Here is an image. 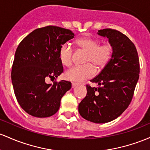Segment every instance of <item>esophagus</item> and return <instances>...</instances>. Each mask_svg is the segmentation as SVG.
I'll use <instances>...</instances> for the list:
<instances>
[{"label": "esophagus", "mask_w": 150, "mask_h": 150, "mask_svg": "<svg viewBox=\"0 0 150 150\" xmlns=\"http://www.w3.org/2000/svg\"><path fill=\"white\" fill-rule=\"evenodd\" d=\"M77 85H78V84H77L76 83H72V84H71L72 88H75V87H76Z\"/></svg>", "instance_id": "esophagus-1"}]
</instances>
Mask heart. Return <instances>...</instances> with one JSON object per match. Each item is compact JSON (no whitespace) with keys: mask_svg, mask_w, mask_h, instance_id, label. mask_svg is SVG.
<instances>
[{"mask_svg":"<svg viewBox=\"0 0 150 150\" xmlns=\"http://www.w3.org/2000/svg\"><path fill=\"white\" fill-rule=\"evenodd\" d=\"M76 44L79 47L87 52L85 63L88 64L69 69L65 72V77L71 81L81 82L96 74V68L93 64L99 69L106 66L112 58L113 47L110 44L100 45V40L91 37L79 38L77 40ZM73 54L74 50L70 44L64 43L62 45L59 57L64 65L69 67L71 64Z\"/></svg>","mask_w":150,"mask_h":150,"instance_id":"1","label":"heart"}]
</instances>
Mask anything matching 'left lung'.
<instances>
[{
    "label": "left lung",
    "mask_w": 150,
    "mask_h": 150,
    "mask_svg": "<svg viewBox=\"0 0 150 150\" xmlns=\"http://www.w3.org/2000/svg\"><path fill=\"white\" fill-rule=\"evenodd\" d=\"M98 34L108 38L113 54L100 74L91 80L98 87L86 85V96L79 105V112L86 120L105 123L117 118L130 103L139 79V62L133 42L120 31L106 28Z\"/></svg>",
    "instance_id": "left-lung-1"
}]
</instances>
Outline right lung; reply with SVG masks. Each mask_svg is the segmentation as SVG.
<instances>
[{"label": "right lung", "mask_w": 150, "mask_h": 150, "mask_svg": "<svg viewBox=\"0 0 150 150\" xmlns=\"http://www.w3.org/2000/svg\"><path fill=\"white\" fill-rule=\"evenodd\" d=\"M74 38L70 30L48 25L35 30L18 45L12 67V83L18 103L30 115L47 117L58 111L62 96L71 87L69 81H56L64 71L59 49ZM47 78L55 81L47 84Z\"/></svg>", "instance_id": "obj_1"}]
</instances>
